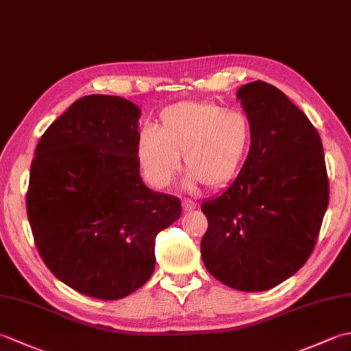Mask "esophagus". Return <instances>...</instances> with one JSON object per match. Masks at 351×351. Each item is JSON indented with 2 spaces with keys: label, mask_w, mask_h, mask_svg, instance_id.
<instances>
[{
  "label": "esophagus",
  "mask_w": 351,
  "mask_h": 351,
  "mask_svg": "<svg viewBox=\"0 0 351 351\" xmlns=\"http://www.w3.org/2000/svg\"><path fill=\"white\" fill-rule=\"evenodd\" d=\"M182 206H184V211H193L195 208L197 206V204L195 202V200H190V199H185L182 202Z\"/></svg>",
  "instance_id": "1"
}]
</instances>
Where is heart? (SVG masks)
I'll return each instance as SVG.
<instances>
[{
  "label": "heart",
  "instance_id": "1",
  "mask_svg": "<svg viewBox=\"0 0 351 351\" xmlns=\"http://www.w3.org/2000/svg\"><path fill=\"white\" fill-rule=\"evenodd\" d=\"M252 141L250 123L240 111L225 110L214 102L184 101L164 108L156 130L140 132L136 152L147 182L164 189L180 169L185 170V187L202 182L220 190L240 173Z\"/></svg>",
  "mask_w": 351,
  "mask_h": 351
}]
</instances>
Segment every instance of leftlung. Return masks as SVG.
I'll return each mask as SVG.
<instances>
[{
  "mask_svg": "<svg viewBox=\"0 0 351 351\" xmlns=\"http://www.w3.org/2000/svg\"><path fill=\"white\" fill-rule=\"evenodd\" d=\"M252 141L235 181L206 199L200 252L215 279L255 293L303 267L329 205L324 152L306 114L279 88L253 81L237 92Z\"/></svg>",
  "mask_w": 351,
  "mask_h": 351,
  "instance_id": "obj_1",
  "label": "left lung"
}]
</instances>
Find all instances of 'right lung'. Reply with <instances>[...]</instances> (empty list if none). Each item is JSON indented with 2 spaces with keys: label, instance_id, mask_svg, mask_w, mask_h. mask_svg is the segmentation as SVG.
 Here are the masks:
<instances>
[{
  "label": "right lung",
  "instance_id": "1",
  "mask_svg": "<svg viewBox=\"0 0 351 351\" xmlns=\"http://www.w3.org/2000/svg\"><path fill=\"white\" fill-rule=\"evenodd\" d=\"M136 104L88 95L51 123L29 170L27 214L43 263L66 285L101 300L130 295L155 270V238L181 200L140 176Z\"/></svg>",
  "mask_w": 351,
  "mask_h": 351
}]
</instances>
